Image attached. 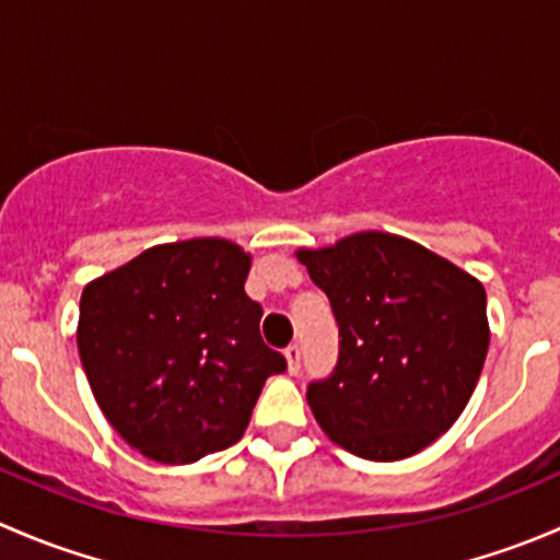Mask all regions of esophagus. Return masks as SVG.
<instances>
[{
  "label": "esophagus",
  "mask_w": 560,
  "mask_h": 560,
  "mask_svg": "<svg viewBox=\"0 0 560 560\" xmlns=\"http://www.w3.org/2000/svg\"><path fill=\"white\" fill-rule=\"evenodd\" d=\"M284 354L290 374H298V371H301V347H298V343H290V347L284 349Z\"/></svg>",
  "instance_id": "1"
}]
</instances>
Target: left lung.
I'll list each match as a JSON object with an SVG mask.
<instances>
[{"mask_svg":"<svg viewBox=\"0 0 560 560\" xmlns=\"http://www.w3.org/2000/svg\"><path fill=\"white\" fill-rule=\"evenodd\" d=\"M330 301L338 360L306 398L322 431L369 460H400L460 417L488 354L485 290L415 241L358 233L298 252Z\"/></svg>","mask_w":560,"mask_h":560,"instance_id":"left-lung-1","label":"left lung"}]
</instances>
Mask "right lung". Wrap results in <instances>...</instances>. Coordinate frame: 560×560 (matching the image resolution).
Here are the masks:
<instances>
[{
    "label": "right lung",
    "mask_w": 560,
    "mask_h": 560,
    "mask_svg": "<svg viewBox=\"0 0 560 560\" xmlns=\"http://www.w3.org/2000/svg\"><path fill=\"white\" fill-rule=\"evenodd\" d=\"M248 254L222 238L145 248L81 295L78 352L94 398L129 447L195 463L244 436L284 354L259 336Z\"/></svg>",
    "instance_id": "1"
}]
</instances>
